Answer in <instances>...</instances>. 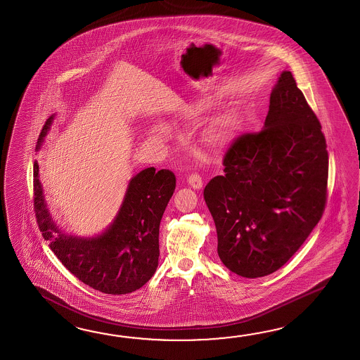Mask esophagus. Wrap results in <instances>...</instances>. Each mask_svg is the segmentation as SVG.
<instances>
[{
	"mask_svg": "<svg viewBox=\"0 0 360 360\" xmlns=\"http://www.w3.org/2000/svg\"><path fill=\"white\" fill-rule=\"evenodd\" d=\"M187 182L193 190H201L202 188V181H201V176L199 174H191L187 178Z\"/></svg>",
	"mask_w": 360,
	"mask_h": 360,
	"instance_id": "esophagus-1",
	"label": "esophagus"
}]
</instances>
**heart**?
Listing matches in <instances>:
<instances>
[{
  "label": "heart",
  "instance_id": "heart-1",
  "mask_svg": "<svg viewBox=\"0 0 360 360\" xmlns=\"http://www.w3.org/2000/svg\"><path fill=\"white\" fill-rule=\"evenodd\" d=\"M201 111V105H198L195 112ZM235 130V120L231 115L218 116L209 124L201 136V143L208 150H221L231 139L232 133ZM152 133L158 136H168V129L162 125H156L152 128Z\"/></svg>",
  "mask_w": 360,
  "mask_h": 360
}]
</instances>
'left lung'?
I'll return each mask as SVG.
<instances>
[{"mask_svg": "<svg viewBox=\"0 0 360 360\" xmlns=\"http://www.w3.org/2000/svg\"><path fill=\"white\" fill-rule=\"evenodd\" d=\"M224 165L204 190L218 256L240 276L270 275L301 248L327 200L326 138L289 71L272 89L262 130L239 136Z\"/></svg>", "mask_w": 360, "mask_h": 360, "instance_id": "obj_1", "label": "left lung"}]
</instances>
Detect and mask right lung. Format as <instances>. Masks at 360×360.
Segmentation results:
<instances>
[{"mask_svg":"<svg viewBox=\"0 0 360 360\" xmlns=\"http://www.w3.org/2000/svg\"><path fill=\"white\" fill-rule=\"evenodd\" d=\"M54 115L41 130L39 151L51 128ZM34 212L44 239L73 275L105 295H127L143 287L159 264V229L176 176L168 170L147 168L129 181L120 209L102 233L82 238L65 233L49 212L39 174L33 164Z\"/></svg>","mask_w":360,"mask_h":360,"instance_id":"obj_1","label":"right lung"}]
</instances>
